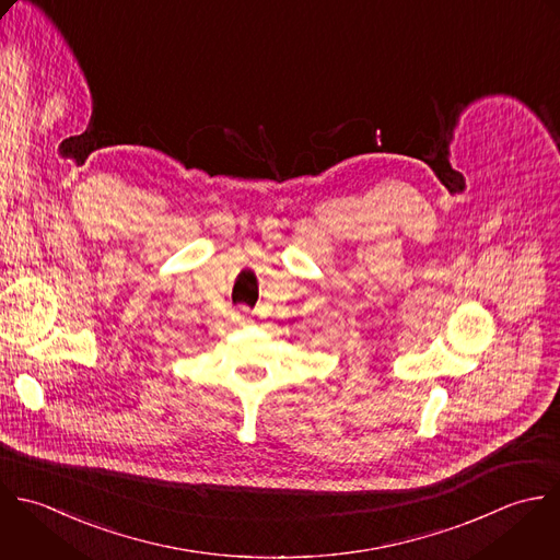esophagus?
<instances>
[{"label": "esophagus", "mask_w": 560, "mask_h": 560, "mask_svg": "<svg viewBox=\"0 0 560 560\" xmlns=\"http://www.w3.org/2000/svg\"><path fill=\"white\" fill-rule=\"evenodd\" d=\"M235 320H237V323H248V310L242 307V310L235 314Z\"/></svg>", "instance_id": "1"}]
</instances>
